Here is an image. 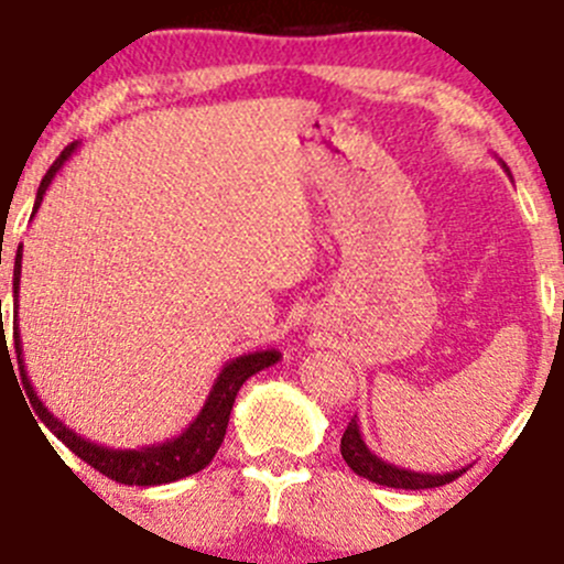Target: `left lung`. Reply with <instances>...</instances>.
I'll list each match as a JSON object with an SVG mask.
<instances>
[{
  "instance_id": "left-lung-1",
  "label": "left lung",
  "mask_w": 564,
  "mask_h": 564,
  "mask_svg": "<svg viewBox=\"0 0 564 564\" xmlns=\"http://www.w3.org/2000/svg\"><path fill=\"white\" fill-rule=\"evenodd\" d=\"M502 169L508 172V166H505V163H502ZM340 456H344L346 464H349L357 475L366 477V480L377 482V486H388V488H406V491L447 486V482H453L458 475H464L466 471V466H464V469L442 471V475H429V471H412V469H401V466H395V464H388V460L379 458L377 453H371V447L366 445V440H362V434H360V425H357V417L346 425L344 436H340Z\"/></svg>"
}]
</instances>
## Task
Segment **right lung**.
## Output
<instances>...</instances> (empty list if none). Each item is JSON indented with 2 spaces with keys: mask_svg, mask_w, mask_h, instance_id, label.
Wrapping results in <instances>:
<instances>
[{
  "mask_svg": "<svg viewBox=\"0 0 564 564\" xmlns=\"http://www.w3.org/2000/svg\"><path fill=\"white\" fill-rule=\"evenodd\" d=\"M76 150H78V141H73L70 147L62 150V155L56 158L54 166L45 172L43 182H40L37 187L32 218H35L51 180H54L56 172L65 166L67 158H70ZM19 286H21V246H19V253H15V267H13V340H15V357H19L21 382H24L26 398H30L32 409H35L40 423H43L45 429L62 442V445L70 447L78 458L87 460V464L93 466V469H98L100 475L111 477V480L117 482H124V486H163V482H174V480H182V477L202 471L204 466L215 458L220 442H224L226 425H229V414H231V406H235L237 392H240L242 384H246L253 373L264 371V368L275 366V362L281 360V351L275 349L248 351V355L235 357V360H229L224 368H220L207 401H204V406L198 409L196 417L191 420V425H187L180 436H172V440L166 442H155V445H141V447H106V445H98V442L87 440V436H82L78 431H73L70 425L62 423L59 417H54V414L48 412V406H43V401L37 398L35 388H32L30 377H26L24 349H21V333H19ZM0 346H2L0 349L2 355V351L8 349V340L2 338ZM4 355H8V351H4ZM10 368H13V362H10Z\"/></svg>",
  "mask_w": 564,
  "mask_h": 564,
  "instance_id": "1",
  "label": "right lung"
}]
</instances>
